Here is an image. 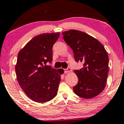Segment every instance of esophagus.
Instances as JSON below:
<instances>
[{
  "instance_id": "1",
  "label": "esophagus",
  "mask_w": 124,
  "mask_h": 124,
  "mask_svg": "<svg viewBox=\"0 0 124 124\" xmlns=\"http://www.w3.org/2000/svg\"><path fill=\"white\" fill-rule=\"evenodd\" d=\"M63 70L65 73H68V72H70L71 71H72V69H71V68H67V69H64Z\"/></svg>"
}]
</instances>
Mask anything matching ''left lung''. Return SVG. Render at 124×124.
I'll return each mask as SVG.
<instances>
[{"mask_svg": "<svg viewBox=\"0 0 124 124\" xmlns=\"http://www.w3.org/2000/svg\"><path fill=\"white\" fill-rule=\"evenodd\" d=\"M62 34L73 51L75 61L84 63L82 69L74 70L79 80L73 92L84 99L94 97L106 87L108 73L107 52L97 39L82 31L70 30Z\"/></svg>", "mask_w": 124, "mask_h": 124, "instance_id": "8db88e82", "label": "left lung"}]
</instances>
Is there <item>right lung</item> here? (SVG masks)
Returning a JSON list of instances; mask_svg holds the SVG:
<instances>
[{"instance_id":"obj_1","label":"right lung","mask_w":124,"mask_h":124,"mask_svg":"<svg viewBox=\"0 0 124 124\" xmlns=\"http://www.w3.org/2000/svg\"><path fill=\"white\" fill-rule=\"evenodd\" d=\"M60 33L37 35L18 52L15 67L20 86L34 101L45 103L57 94L61 72L46 65L52 63V47Z\"/></svg>"}]
</instances>
